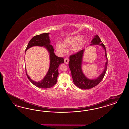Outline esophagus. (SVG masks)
I'll list each match as a JSON object with an SVG mask.
<instances>
[{"label": "esophagus", "mask_w": 129, "mask_h": 129, "mask_svg": "<svg viewBox=\"0 0 129 129\" xmlns=\"http://www.w3.org/2000/svg\"><path fill=\"white\" fill-rule=\"evenodd\" d=\"M64 63H65V64H68V63H69V59L68 58H65V59H64Z\"/></svg>", "instance_id": "obj_1"}]
</instances>
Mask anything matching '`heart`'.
<instances>
[{
    "mask_svg": "<svg viewBox=\"0 0 129 129\" xmlns=\"http://www.w3.org/2000/svg\"><path fill=\"white\" fill-rule=\"evenodd\" d=\"M86 42V40L81 35H73L67 37L64 40L62 43L56 44V50L59 52L62 53L66 51L65 47L71 48V52L76 53L81 51Z\"/></svg>",
    "mask_w": 129,
    "mask_h": 129,
    "instance_id": "heart-1",
    "label": "heart"
}]
</instances>
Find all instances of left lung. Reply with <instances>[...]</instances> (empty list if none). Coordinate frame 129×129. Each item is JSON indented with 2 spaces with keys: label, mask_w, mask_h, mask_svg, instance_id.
<instances>
[{
  "label": "left lung",
  "mask_w": 129,
  "mask_h": 129,
  "mask_svg": "<svg viewBox=\"0 0 129 129\" xmlns=\"http://www.w3.org/2000/svg\"><path fill=\"white\" fill-rule=\"evenodd\" d=\"M98 45L101 46L105 51L106 61L105 66L102 73L97 78L89 79L87 78L84 74L82 70V61L85 50H82L75 54L71 55L70 57L69 66L70 69L73 81L75 85L79 88L88 89L97 86L101 82L106 74L107 68V57L106 50L104 44L102 43L100 38L98 35H94L90 45Z\"/></svg>",
  "instance_id": "8db88e82"
}]
</instances>
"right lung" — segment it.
<instances>
[{
	"label": "right lung",
	"instance_id": "1",
	"mask_svg": "<svg viewBox=\"0 0 129 129\" xmlns=\"http://www.w3.org/2000/svg\"><path fill=\"white\" fill-rule=\"evenodd\" d=\"M50 33H43L33 37L29 41L25 52L33 46L44 47L49 53L50 67L47 74L41 81L36 82L32 80L28 75L25 67V71L28 79L35 86L41 88H48L54 86L57 83L59 75L58 68L60 64L64 63L63 58L57 56L54 53L53 47L51 44L49 37Z\"/></svg>",
	"mask_w": 129,
	"mask_h": 129
}]
</instances>
